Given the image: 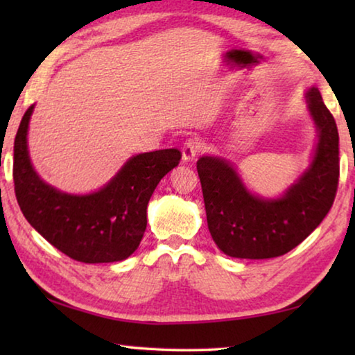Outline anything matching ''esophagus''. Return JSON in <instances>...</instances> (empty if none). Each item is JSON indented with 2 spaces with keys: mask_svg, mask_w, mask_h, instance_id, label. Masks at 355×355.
I'll use <instances>...</instances> for the list:
<instances>
[{
  "mask_svg": "<svg viewBox=\"0 0 355 355\" xmlns=\"http://www.w3.org/2000/svg\"><path fill=\"white\" fill-rule=\"evenodd\" d=\"M203 148V144L200 139H197V137H189V139H186L183 144V148H182V153H183V159L186 163H189L196 158L197 155L202 152Z\"/></svg>",
  "mask_w": 355,
  "mask_h": 355,
  "instance_id": "obj_1",
  "label": "esophagus"
}]
</instances>
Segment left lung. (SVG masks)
Listing matches in <instances>:
<instances>
[{
    "label": "left lung",
    "instance_id": "left-lung-1",
    "mask_svg": "<svg viewBox=\"0 0 355 355\" xmlns=\"http://www.w3.org/2000/svg\"><path fill=\"white\" fill-rule=\"evenodd\" d=\"M309 107L320 131L310 169L279 200H261L244 188L233 167L219 158L197 161L209 233L224 254L235 258H274L307 238L332 208L340 177L338 130L311 87Z\"/></svg>",
    "mask_w": 355,
    "mask_h": 355
}]
</instances>
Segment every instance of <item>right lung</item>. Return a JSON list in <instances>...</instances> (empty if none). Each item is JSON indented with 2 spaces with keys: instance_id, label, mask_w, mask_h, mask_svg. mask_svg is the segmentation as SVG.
Wrapping results in <instances>:
<instances>
[{
  "instance_id": "1",
  "label": "right lung",
  "mask_w": 355,
  "mask_h": 355,
  "mask_svg": "<svg viewBox=\"0 0 355 355\" xmlns=\"http://www.w3.org/2000/svg\"><path fill=\"white\" fill-rule=\"evenodd\" d=\"M23 116L14 141V189L26 220L70 258L81 263H112L137 249L147 227V205L158 183L178 166V148L136 155L103 189L89 196L62 194L45 184L28 156V122Z\"/></svg>"
}]
</instances>
